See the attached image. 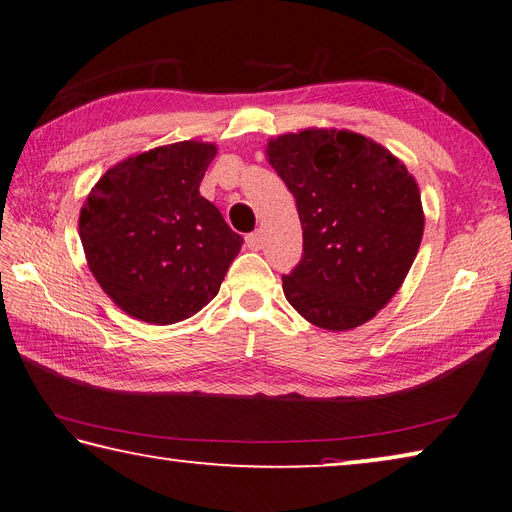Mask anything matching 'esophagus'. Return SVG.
Listing matches in <instances>:
<instances>
[{
    "mask_svg": "<svg viewBox=\"0 0 512 512\" xmlns=\"http://www.w3.org/2000/svg\"><path fill=\"white\" fill-rule=\"evenodd\" d=\"M247 247L251 251H259L263 247V234L261 232H253L247 236Z\"/></svg>",
    "mask_w": 512,
    "mask_h": 512,
    "instance_id": "esophagus-1",
    "label": "esophagus"
}]
</instances>
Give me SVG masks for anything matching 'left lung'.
<instances>
[{
  "label": "left lung",
  "mask_w": 512,
  "mask_h": 512,
  "mask_svg": "<svg viewBox=\"0 0 512 512\" xmlns=\"http://www.w3.org/2000/svg\"><path fill=\"white\" fill-rule=\"evenodd\" d=\"M265 154L303 228L286 301L324 330L366 324L404 284L425 232L414 175L379 142L335 127L284 133Z\"/></svg>",
  "instance_id": "8db88e82"
}]
</instances>
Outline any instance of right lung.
I'll list each match as a JSON object with an SVG mask.
<instances>
[{
  "label": "right lung",
  "instance_id": "right-lung-1",
  "mask_svg": "<svg viewBox=\"0 0 512 512\" xmlns=\"http://www.w3.org/2000/svg\"><path fill=\"white\" fill-rule=\"evenodd\" d=\"M217 146L175 142L123 159L87 194L79 236L90 272L127 316L175 324L219 291L242 247L198 192Z\"/></svg>",
  "mask_w": 512,
  "mask_h": 512
}]
</instances>
